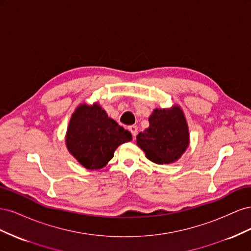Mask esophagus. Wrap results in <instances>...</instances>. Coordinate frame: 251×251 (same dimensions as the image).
I'll list each match as a JSON object with an SVG mask.
<instances>
[{"mask_svg":"<svg viewBox=\"0 0 251 251\" xmlns=\"http://www.w3.org/2000/svg\"><path fill=\"white\" fill-rule=\"evenodd\" d=\"M128 131L132 133L133 137L135 138L136 135H137V133H138V127L136 126H128Z\"/></svg>","mask_w":251,"mask_h":251,"instance_id":"34e87169","label":"esophagus"}]
</instances>
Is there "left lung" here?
<instances>
[{"mask_svg":"<svg viewBox=\"0 0 251 251\" xmlns=\"http://www.w3.org/2000/svg\"><path fill=\"white\" fill-rule=\"evenodd\" d=\"M150 126L137 135V146L157 164H170L182 156L189 144L184 113L179 105L155 109L149 117Z\"/></svg>","mask_w":251,"mask_h":251,"instance_id":"left-lung-1","label":"left lung"}]
</instances>
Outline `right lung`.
I'll return each instance as SVG.
<instances>
[{"label": "right lung", "instance_id": "add662e5", "mask_svg": "<svg viewBox=\"0 0 251 251\" xmlns=\"http://www.w3.org/2000/svg\"><path fill=\"white\" fill-rule=\"evenodd\" d=\"M131 140L132 134L110 118L97 102L79 104L66 134L68 151L88 170L102 169L120 144Z\"/></svg>", "mask_w": 251, "mask_h": 251}]
</instances>
